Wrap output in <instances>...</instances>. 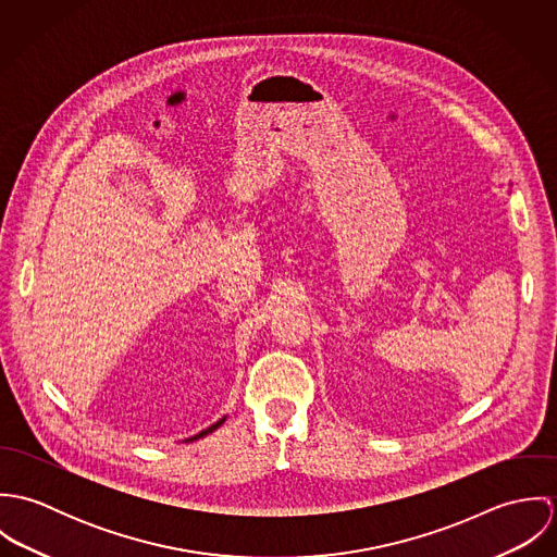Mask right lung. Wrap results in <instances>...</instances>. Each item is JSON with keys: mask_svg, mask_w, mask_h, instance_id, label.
<instances>
[{"mask_svg": "<svg viewBox=\"0 0 557 557\" xmlns=\"http://www.w3.org/2000/svg\"><path fill=\"white\" fill-rule=\"evenodd\" d=\"M223 422H225V418H223V420H219V422H216V424H212V426H208V429H206V431H201V433H199V435H195V437H190V440H199V437H203V435H208V433H212V431H214V429H219V426H221V424H223Z\"/></svg>", "mask_w": 557, "mask_h": 557, "instance_id": "obj_1", "label": "right lung"}]
</instances>
